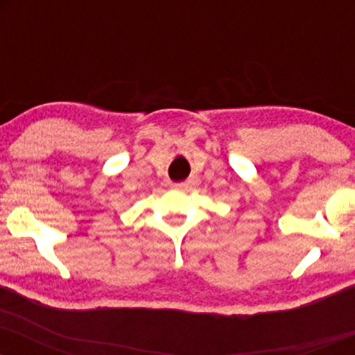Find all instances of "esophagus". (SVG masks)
<instances>
[{"label": "esophagus", "mask_w": 355, "mask_h": 355, "mask_svg": "<svg viewBox=\"0 0 355 355\" xmlns=\"http://www.w3.org/2000/svg\"><path fill=\"white\" fill-rule=\"evenodd\" d=\"M193 180H185V182H178V183H173V187L177 190H187V189H190L191 185H193Z\"/></svg>", "instance_id": "34e87169"}]
</instances>
